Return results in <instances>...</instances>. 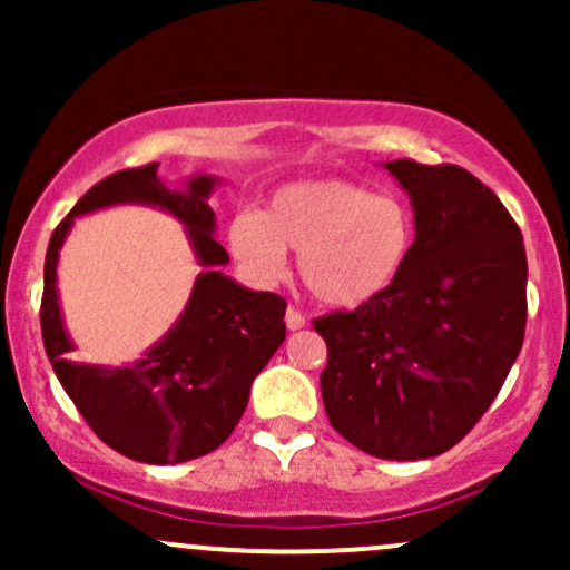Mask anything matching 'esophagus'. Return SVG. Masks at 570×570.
<instances>
[{"instance_id": "esophagus-1", "label": "esophagus", "mask_w": 570, "mask_h": 570, "mask_svg": "<svg viewBox=\"0 0 570 570\" xmlns=\"http://www.w3.org/2000/svg\"><path fill=\"white\" fill-rule=\"evenodd\" d=\"M286 326H289L292 332L303 330V326H305V316L297 311V307H292V305L286 307Z\"/></svg>"}]
</instances>
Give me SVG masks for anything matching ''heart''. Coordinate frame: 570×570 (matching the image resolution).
<instances>
[{
  "label": "heart",
  "mask_w": 570,
  "mask_h": 570,
  "mask_svg": "<svg viewBox=\"0 0 570 570\" xmlns=\"http://www.w3.org/2000/svg\"><path fill=\"white\" fill-rule=\"evenodd\" d=\"M412 240L407 203L343 179L281 187L263 212H240L227 225L233 257L257 284H278L286 252H297L299 278L330 307L381 297L407 265Z\"/></svg>",
  "instance_id": "obj_1"
}]
</instances>
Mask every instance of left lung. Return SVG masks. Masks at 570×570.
<instances>
[{
  "instance_id": "1",
  "label": "left lung",
  "mask_w": 570,
  "mask_h": 570,
  "mask_svg": "<svg viewBox=\"0 0 570 570\" xmlns=\"http://www.w3.org/2000/svg\"><path fill=\"white\" fill-rule=\"evenodd\" d=\"M407 189L415 244L394 284L316 318L332 429L364 453L421 461L458 444L499 396L528 318L522 233L466 168L385 163Z\"/></svg>"
}]
</instances>
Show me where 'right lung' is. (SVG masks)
<instances>
[{
    "instance_id": "right-lung-1",
    "label": "right lung",
    "mask_w": 570,
    "mask_h": 570,
    "mask_svg": "<svg viewBox=\"0 0 570 570\" xmlns=\"http://www.w3.org/2000/svg\"><path fill=\"white\" fill-rule=\"evenodd\" d=\"M217 179L193 176L185 193L158 179V163L126 168L98 181L77 200L50 235L45 254V292L39 318L42 340L75 407L101 442L141 463H181L217 450L238 426L254 377L286 337V299L235 284L219 265L230 263L214 238V212L206 198ZM115 202H147L174 213L188 227L196 256L207 271L173 332L128 368L77 365L57 307V252L75 216Z\"/></svg>"
}]
</instances>
